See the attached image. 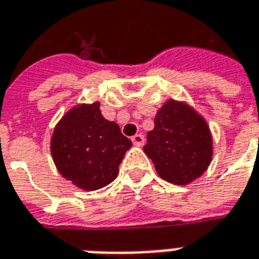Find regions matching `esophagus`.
<instances>
[{
  "label": "esophagus",
  "mask_w": 259,
  "mask_h": 259,
  "mask_svg": "<svg viewBox=\"0 0 259 259\" xmlns=\"http://www.w3.org/2000/svg\"><path fill=\"white\" fill-rule=\"evenodd\" d=\"M132 141H133V144L137 147H141L144 144V136L143 135H136L132 137Z\"/></svg>",
  "instance_id": "esophagus-1"
}]
</instances>
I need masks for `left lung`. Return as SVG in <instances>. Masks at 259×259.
<instances>
[{"instance_id":"obj_1","label":"left lung","mask_w":259,"mask_h":259,"mask_svg":"<svg viewBox=\"0 0 259 259\" xmlns=\"http://www.w3.org/2000/svg\"><path fill=\"white\" fill-rule=\"evenodd\" d=\"M144 152L169 183L187 185L206 170L212 137L205 120L183 102L170 100L158 111L147 133Z\"/></svg>"}]
</instances>
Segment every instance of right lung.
<instances>
[{
	"label": "right lung",
	"instance_id": "add662e5",
	"mask_svg": "<svg viewBox=\"0 0 259 259\" xmlns=\"http://www.w3.org/2000/svg\"><path fill=\"white\" fill-rule=\"evenodd\" d=\"M130 147L132 141L118 124L102 116L98 102L69 111L51 139V154L59 174L87 191L115 180Z\"/></svg>",
	"mask_w": 259,
	"mask_h": 259
}]
</instances>
